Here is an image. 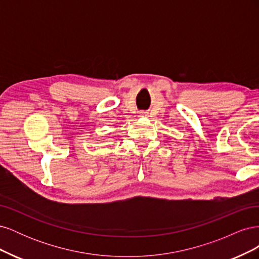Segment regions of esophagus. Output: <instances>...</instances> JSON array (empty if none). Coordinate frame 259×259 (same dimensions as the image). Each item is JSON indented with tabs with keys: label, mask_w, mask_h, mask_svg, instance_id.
Returning a JSON list of instances; mask_svg holds the SVG:
<instances>
[{
	"label": "esophagus",
	"mask_w": 259,
	"mask_h": 259,
	"mask_svg": "<svg viewBox=\"0 0 259 259\" xmlns=\"http://www.w3.org/2000/svg\"><path fill=\"white\" fill-rule=\"evenodd\" d=\"M147 112H142V114H140V115H142V116H147Z\"/></svg>",
	"instance_id": "obj_1"
}]
</instances>
